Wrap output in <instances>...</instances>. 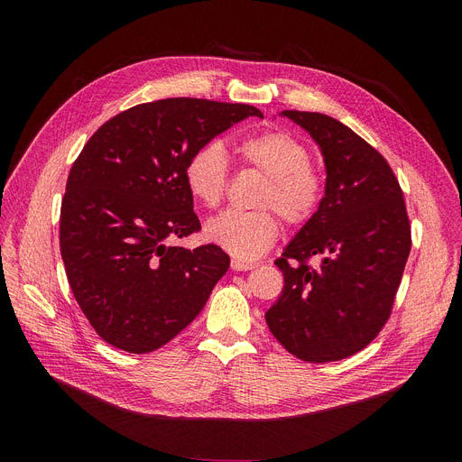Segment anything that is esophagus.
Instances as JSON below:
<instances>
[{
	"instance_id": "obj_1",
	"label": "esophagus",
	"mask_w": 462,
	"mask_h": 462,
	"mask_svg": "<svg viewBox=\"0 0 462 462\" xmlns=\"http://www.w3.org/2000/svg\"><path fill=\"white\" fill-rule=\"evenodd\" d=\"M230 265H232V270H234V272H249V270H254V268H256V263H254V262L237 260V258H234V260L230 262Z\"/></svg>"
}]
</instances>
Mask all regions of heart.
<instances>
[{
  "label": "heart",
  "mask_w": 462,
  "mask_h": 462,
  "mask_svg": "<svg viewBox=\"0 0 462 462\" xmlns=\"http://www.w3.org/2000/svg\"><path fill=\"white\" fill-rule=\"evenodd\" d=\"M236 152L268 183L256 199L258 208L275 209L286 225L301 226L322 206L326 180L310 164L307 143L288 131H268L239 140ZM185 185L190 197L204 208L223 202L230 183V164L221 142L211 140L194 150L185 162ZM279 221L268 209H228L209 218L206 237L236 258L253 260L268 253L279 237Z\"/></svg>",
  "instance_id": "heart-1"
}]
</instances>
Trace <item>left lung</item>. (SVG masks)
<instances>
[{
	"label": "left lung",
	"mask_w": 462,
	"mask_h": 462,
	"mask_svg": "<svg viewBox=\"0 0 462 462\" xmlns=\"http://www.w3.org/2000/svg\"><path fill=\"white\" fill-rule=\"evenodd\" d=\"M320 145V209L275 260L281 298L265 312L277 341L309 363L365 348L390 319L411 247L410 221L392 166L352 129L326 114L282 110ZM320 255L312 269L308 260Z\"/></svg>",
	"instance_id": "1"
}]
</instances>
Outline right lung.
Wrapping results in <instances>:
<instances>
[{"mask_svg": "<svg viewBox=\"0 0 462 462\" xmlns=\"http://www.w3.org/2000/svg\"><path fill=\"white\" fill-rule=\"evenodd\" d=\"M249 116L251 105L161 99L108 119L67 178L60 247L91 328L131 354L153 352L204 309L230 256L213 244L170 241L199 232L183 170L190 153Z\"/></svg>", "mask_w": 462, "mask_h": 462, "instance_id": "obj_1", "label": "right lung"}]
</instances>
